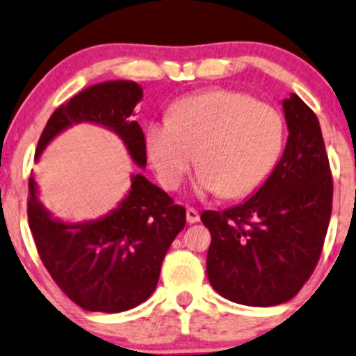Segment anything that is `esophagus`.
Here are the masks:
<instances>
[{
	"mask_svg": "<svg viewBox=\"0 0 356 356\" xmlns=\"http://www.w3.org/2000/svg\"><path fill=\"white\" fill-rule=\"evenodd\" d=\"M186 218H187V223H197L200 220V215L199 211H197L195 209H187L186 211Z\"/></svg>",
	"mask_w": 356,
	"mask_h": 356,
	"instance_id": "obj_1",
	"label": "esophagus"
}]
</instances>
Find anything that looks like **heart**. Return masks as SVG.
<instances>
[{"instance_id": "heart-1", "label": "heart", "mask_w": 356, "mask_h": 356, "mask_svg": "<svg viewBox=\"0 0 356 356\" xmlns=\"http://www.w3.org/2000/svg\"><path fill=\"white\" fill-rule=\"evenodd\" d=\"M284 141L281 116L268 103L233 90L186 97L169 120L147 128L146 151L157 179L177 188L195 161L193 188L238 199L258 191L276 168Z\"/></svg>"}]
</instances>
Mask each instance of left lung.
Segmentation results:
<instances>
[{
  "label": "left lung",
  "mask_w": 356,
  "mask_h": 356,
  "mask_svg": "<svg viewBox=\"0 0 356 356\" xmlns=\"http://www.w3.org/2000/svg\"><path fill=\"white\" fill-rule=\"evenodd\" d=\"M282 110L289 136L266 182L240 205L200 215L211 233V287L251 307L298 294L321 258L332 213L334 186L317 116L296 93Z\"/></svg>",
  "instance_id": "obj_1"
}]
</instances>
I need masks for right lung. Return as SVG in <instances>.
Wrapping results in <instances>:
<instances>
[{
	"mask_svg": "<svg viewBox=\"0 0 356 356\" xmlns=\"http://www.w3.org/2000/svg\"><path fill=\"white\" fill-rule=\"evenodd\" d=\"M143 88L131 80H108L72 97L57 108L40 134L35 163L65 129L80 123L115 133L138 168H146L145 133L133 110ZM29 227L38 253L57 286L85 310L116 314L136 307L154 292L170 243L186 227V209L174 205L163 188L143 174L103 217L65 222L39 199L29 177Z\"/></svg>",
	"mask_w": 356,
	"mask_h": 356,
	"instance_id": "1",
	"label": "right lung"
}]
</instances>
